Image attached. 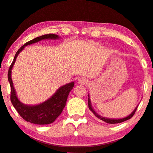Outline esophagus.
<instances>
[{
  "label": "esophagus",
  "mask_w": 153,
  "mask_h": 153,
  "mask_svg": "<svg viewBox=\"0 0 153 153\" xmlns=\"http://www.w3.org/2000/svg\"><path fill=\"white\" fill-rule=\"evenodd\" d=\"M78 83L80 85H86L88 83V80L85 78H80L78 79Z\"/></svg>",
  "instance_id": "34e87169"
}]
</instances>
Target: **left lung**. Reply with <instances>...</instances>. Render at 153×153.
I'll return each instance as SVG.
<instances>
[{
	"instance_id": "8db88e82",
	"label": "left lung",
	"mask_w": 153,
	"mask_h": 153,
	"mask_svg": "<svg viewBox=\"0 0 153 153\" xmlns=\"http://www.w3.org/2000/svg\"><path fill=\"white\" fill-rule=\"evenodd\" d=\"M88 106H89V109L90 110V111L94 113V115L97 117L99 118V119H100V120H101L104 121L105 123H109V124H117V123H123V122H125L126 120H127L130 119L131 117H132V116L134 115V113H135L136 109H137L138 105L135 108H134V111L131 112V113L129 114V115L127 116V117H123V118H117V119H115V118H108V117H103V116L99 115V113H97V112H96L95 110L93 108L92 105H91V102L90 97H89V94H88Z\"/></svg>"
}]
</instances>
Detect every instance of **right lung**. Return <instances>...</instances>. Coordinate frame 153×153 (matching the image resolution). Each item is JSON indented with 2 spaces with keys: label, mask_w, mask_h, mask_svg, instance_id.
I'll return each mask as SVG.
<instances>
[{
  "label": "right lung",
  "mask_w": 153,
  "mask_h": 153,
  "mask_svg": "<svg viewBox=\"0 0 153 153\" xmlns=\"http://www.w3.org/2000/svg\"><path fill=\"white\" fill-rule=\"evenodd\" d=\"M60 37L56 34H46L39 37H37L28 41L20 48L14 57L13 62L10 66L7 73L8 81L11 87V96L10 100L13 106L17 110L20 116L25 120L26 122L36 125H49L54 123L61 113L66 105L68 96L74 87V82L67 83L62 85L55 91L52 97L47 99L46 101L36 105L24 104L18 99L17 92L14 87L13 82L12 80V70L14 64L16 62V59L26 46L36 43V42L45 40H57Z\"/></svg>",
  "instance_id": "right-lung-1"
}]
</instances>
